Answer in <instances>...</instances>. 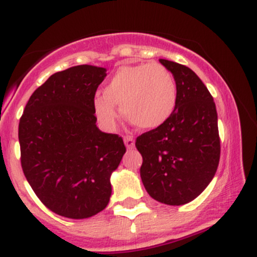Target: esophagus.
<instances>
[{
	"label": "esophagus",
	"mask_w": 257,
	"mask_h": 257,
	"mask_svg": "<svg viewBox=\"0 0 257 257\" xmlns=\"http://www.w3.org/2000/svg\"><path fill=\"white\" fill-rule=\"evenodd\" d=\"M124 144L126 149H133L134 147V139L132 137H124Z\"/></svg>",
	"instance_id": "obj_1"
}]
</instances>
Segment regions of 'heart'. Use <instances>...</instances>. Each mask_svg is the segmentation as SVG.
<instances>
[{"instance_id":"obj_1","label":"heart","mask_w":257,"mask_h":257,"mask_svg":"<svg viewBox=\"0 0 257 257\" xmlns=\"http://www.w3.org/2000/svg\"><path fill=\"white\" fill-rule=\"evenodd\" d=\"M178 104V85L163 65L139 64L120 66L108 79L104 95L93 100L94 113L102 126L113 131L122 113L144 131L166 124Z\"/></svg>"}]
</instances>
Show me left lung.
Segmentation results:
<instances>
[{
  "label": "left lung",
  "instance_id": "1",
  "mask_svg": "<svg viewBox=\"0 0 257 257\" xmlns=\"http://www.w3.org/2000/svg\"><path fill=\"white\" fill-rule=\"evenodd\" d=\"M178 85V104L166 124L137 138L140 176L147 193L168 205H182L210 184L220 161L217 112L208 88L190 67L159 59Z\"/></svg>",
  "mask_w": 257,
  "mask_h": 257
}]
</instances>
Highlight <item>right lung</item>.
I'll return each mask as SVG.
<instances>
[{
    "label": "right lung",
    "mask_w": 257,
    "mask_h": 257,
    "mask_svg": "<svg viewBox=\"0 0 257 257\" xmlns=\"http://www.w3.org/2000/svg\"><path fill=\"white\" fill-rule=\"evenodd\" d=\"M106 69L78 65L32 93L19 122L23 172L49 210L87 219L110 202V178L125 153L123 139L96 126L93 100Z\"/></svg>",
    "instance_id": "1"
}]
</instances>
